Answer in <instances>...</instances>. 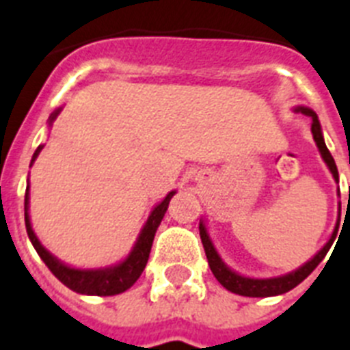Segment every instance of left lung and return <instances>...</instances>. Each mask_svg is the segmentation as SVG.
Listing matches in <instances>:
<instances>
[{
    "instance_id": "8db88e82",
    "label": "left lung",
    "mask_w": 350,
    "mask_h": 350,
    "mask_svg": "<svg viewBox=\"0 0 350 350\" xmlns=\"http://www.w3.org/2000/svg\"><path fill=\"white\" fill-rule=\"evenodd\" d=\"M296 110L301 111V113H306L307 117H311L312 119L311 131H312V137H314V142H317L318 150H320L321 159L325 161L327 167L331 170L332 177H334V180L338 183L336 162H334L331 152H329L325 146V141H323V135H321V126H320V121H318V116L311 110V108H306V106H298ZM338 193H340V189H338ZM340 211H342V206H340ZM338 226H340V219H338L336 228H334V231H332L329 242H327V244L323 245V247H321V250L318 251V253L309 260V262L300 265L298 269L291 271V273H287V275L275 276V278H250V276L240 275V273L233 271L231 267H228V265L224 264V260L220 258L219 251L215 250V245L213 242H211V239H209V233H208V229H206L204 220H200L198 229H200V239H202L204 251H206L208 264L209 267H211V273L215 275V278H217V280L226 287V289L234 293V295L251 296V298H265V296L284 295V293L295 289L298 284H301V282L306 280L307 276L317 269L321 260L325 258L327 251L331 250L332 242H334V239H336Z\"/></svg>"
}]
</instances>
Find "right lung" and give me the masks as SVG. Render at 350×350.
<instances>
[{
	"mask_svg": "<svg viewBox=\"0 0 350 350\" xmlns=\"http://www.w3.org/2000/svg\"><path fill=\"white\" fill-rule=\"evenodd\" d=\"M61 108L50 116L49 124L55 121V117L59 116ZM43 150V146H38L36 153H33L32 162L38 159L39 152ZM175 195V191H170L164 197L162 202H159L155 208L152 209V213L148 217L146 224L142 226L141 233H139V239L133 244V250L130 251L126 258L119 262L116 265H110V267H100V269H77V267H70V265L63 264L61 260H57L54 254L46 251L41 245L39 239L36 237L32 229V224H30L29 217V200L30 193L27 188L25 193V226H27V233H29V239L32 242L33 250L38 251V254L41 256L46 267H49L54 276L59 282H63L64 286L68 289L79 293V295H92V296H113L119 295V293H124L126 289H130L139 276L142 275V271L146 267V262L150 258V251H152L153 239H155V231L161 226V220L164 219V213H166L167 204L172 200V197Z\"/></svg>",
	"mask_w": 350,
	"mask_h": 350,
	"instance_id": "obj_1",
	"label": "right lung"
}]
</instances>
